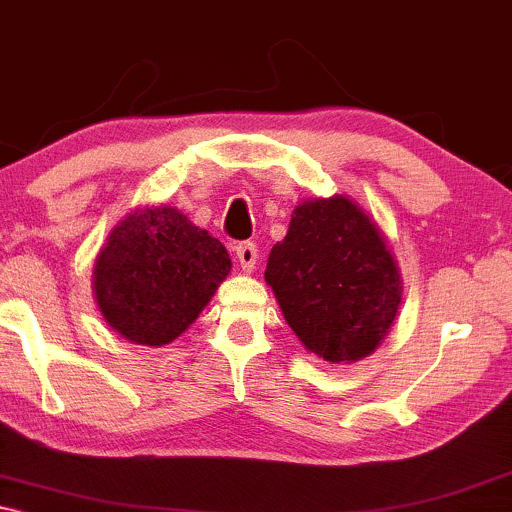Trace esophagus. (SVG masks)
<instances>
[{"instance_id":"esophagus-1","label":"esophagus","mask_w":512,"mask_h":512,"mask_svg":"<svg viewBox=\"0 0 512 512\" xmlns=\"http://www.w3.org/2000/svg\"><path fill=\"white\" fill-rule=\"evenodd\" d=\"M235 254H237V263H240V268H242L244 272H254L256 261H258V249H256L254 242H242V244H237Z\"/></svg>"}]
</instances>
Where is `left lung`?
I'll return each mask as SVG.
<instances>
[{"instance_id":"8db88e82","label":"left lung","mask_w":512,"mask_h":512,"mask_svg":"<svg viewBox=\"0 0 512 512\" xmlns=\"http://www.w3.org/2000/svg\"><path fill=\"white\" fill-rule=\"evenodd\" d=\"M265 282L300 345L328 363L373 354L403 303L387 235L342 193L298 202L289 233L270 251Z\"/></svg>"}]
</instances>
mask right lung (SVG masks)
Wrapping results in <instances>:
<instances>
[{"label":"right lung","mask_w":512,"mask_h":512,"mask_svg":"<svg viewBox=\"0 0 512 512\" xmlns=\"http://www.w3.org/2000/svg\"><path fill=\"white\" fill-rule=\"evenodd\" d=\"M223 244L177 207L146 205L109 230L93 268V296L111 331L132 345L177 340L230 275Z\"/></svg>","instance_id":"1"}]
</instances>
